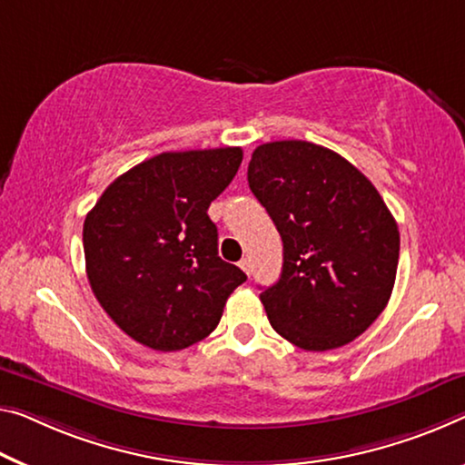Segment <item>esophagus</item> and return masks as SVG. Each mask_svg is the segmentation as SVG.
<instances>
[{
    "mask_svg": "<svg viewBox=\"0 0 465 465\" xmlns=\"http://www.w3.org/2000/svg\"><path fill=\"white\" fill-rule=\"evenodd\" d=\"M239 266L245 270L247 274H252V260H249V257H242V260L239 262Z\"/></svg>",
    "mask_w": 465,
    "mask_h": 465,
    "instance_id": "34e87169",
    "label": "esophagus"
}]
</instances>
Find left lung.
Returning <instances> with one entry per match:
<instances>
[{
    "mask_svg": "<svg viewBox=\"0 0 465 465\" xmlns=\"http://www.w3.org/2000/svg\"><path fill=\"white\" fill-rule=\"evenodd\" d=\"M249 189L282 239V272L260 299L281 337L305 351L351 342L387 307L399 228L372 183L332 149L263 143Z\"/></svg>",
    "mask_w": 465,
    "mask_h": 465,
    "instance_id": "1",
    "label": "left lung"
}]
</instances>
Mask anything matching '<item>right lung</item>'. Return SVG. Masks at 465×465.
Here are the masks:
<instances>
[{
  "mask_svg": "<svg viewBox=\"0 0 465 465\" xmlns=\"http://www.w3.org/2000/svg\"><path fill=\"white\" fill-rule=\"evenodd\" d=\"M241 162V147L153 155L118 176L84 218L93 295L141 345L178 351L205 339L247 281L218 255L208 216Z\"/></svg>",
  "mask_w": 465,
  "mask_h": 465,
  "instance_id": "obj_1",
  "label": "right lung"
}]
</instances>
